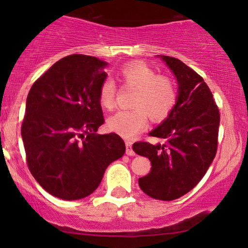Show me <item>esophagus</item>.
I'll return each mask as SVG.
<instances>
[{
    "label": "esophagus",
    "mask_w": 248,
    "mask_h": 248,
    "mask_svg": "<svg viewBox=\"0 0 248 248\" xmlns=\"http://www.w3.org/2000/svg\"><path fill=\"white\" fill-rule=\"evenodd\" d=\"M132 146H133L132 142H130V141H126V148H127L126 154H127L128 156H134V155H135V153H134Z\"/></svg>",
    "instance_id": "obj_1"
}]
</instances>
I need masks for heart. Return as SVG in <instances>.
Here are the masks:
<instances>
[{
    "instance_id": "1",
    "label": "heart",
    "mask_w": 248,
    "mask_h": 248,
    "mask_svg": "<svg viewBox=\"0 0 248 248\" xmlns=\"http://www.w3.org/2000/svg\"><path fill=\"white\" fill-rule=\"evenodd\" d=\"M124 86L135 90L130 110H119L107 119L110 132L121 138L133 139L148 124V114L155 121L166 119L177 101V91L169 78L158 76L155 70L142 62H130L119 71ZM114 81L106 79L99 90V102L105 109L115 105Z\"/></svg>"
}]
</instances>
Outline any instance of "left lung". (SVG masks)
Returning <instances> with one entry per match:
<instances>
[{"mask_svg": "<svg viewBox=\"0 0 248 248\" xmlns=\"http://www.w3.org/2000/svg\"><path fill=\"white\" fill-rule=\"evenodd\" d=\"M177 80V101L170 114L149 133L163 144L136 142L133 150L146 156L152 170L139 178L149 197L173 201L193 189L217 153L219 110L201 76L179 59L160 56Z\"/></svg>", "mask_w": 248, "mask_h": 248, "instance_id": "obj_1", "label": "left lung"}]
</instances>
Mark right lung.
I'll list each match as a JSON object with an SVG mask.
<instances>
[{
  "mask_svg": "<svg viewBox=\"0 0 248 248\" xmlns=\"http://www.w3.org/2000/svg\"><path fill=\"white\" fill-rule=\"evenodd\" d=\"M107 65L95 57L67 56L37 79L28 94L21 130L28 167L57 198L90 196L106 168L126 152L118 134H96L105 122L99 90Z\"/></svg>",
  "mask_w": 248,
  "mask_h": 248,
  "instance_id": "1",
  "label": "right lung"
}]
</instances>
